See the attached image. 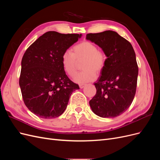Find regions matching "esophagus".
Wrapping results in <instances>:
<instances>
[{"instance_id": "1", "label": "esophagus", "mask_w": 160, "mask_h": 160, "mask_svg": "<svg viewBox=\"0 0 160 160\" xmlns=\"http://www.w3.org/2000/svg\"><path fill=\"white\" fill-rule=\"evenodd\" d=\"M85 86V84H80L79 85V88H80V89H83Z\"/></svg>"}]
</instances>
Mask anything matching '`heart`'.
<instances>
[{"mask_svg":"<svg viewBox=\"0 0 160 160\" xmlns=\"http://www.w3.org/2000/svg\"><path fill=\"white\" fill-rule=\"evenodd\" d=\"M84 58L82 63V71L77 72L73 80L77 83H85L95 79L96 73L104 68L106 56L98 50V47L90 41H83L72 48V52L66 51L61 57L62 68L66 73L72 77L76 71V59Z\"/></svg>","mask_w":160,"mask_h":160,"instance_id":"heart-1","label":"heart"}]
</instances>
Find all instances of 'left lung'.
I'll list each match as a JSON object with an SVG mask.
<instances>
[{"mask_svg":"<svg viewBox=\"0 0 160 160\" xmlns=\"http://www.w3.org/2000/svg\"><path fill=\"white\" fill-rule=\"evenodd\" d=\"M86 39L98 45L107 57L101 75L94 83L97 92L90 107L101 118L118 117L129 108L136 91L138 67L133 48L113 31L89 33Z\"/></svg>","mask_w":160,"mask_h":160,"instance_id":"left-lung-1","label":"left lung"}]
</instances>
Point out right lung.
Instances as JSON below:
<instances>
[{
    "instance_id": "right-lung-1",
    "label": "right lung",
    "mask_w": 160,
    "mask_h": 160,
    "mask_svg": "<svg viewBox=\"0 0 160 160\" xmlns=\"http://www.w3.org/2000/svg\"><path fill=\"white\" fill-rule=\"evenodd\" d=\"M81 36L47 32L24 54L19 85L24 103L38 117H59L67 108L71 93L79 89L66 75L61 57Z\"/></svg>"
}]
</instances>
